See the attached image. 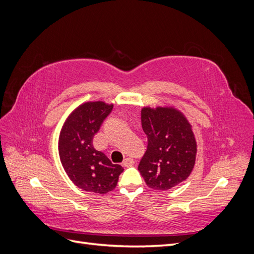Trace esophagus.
<instances>
[{
	"label": "esophagus",
	"mask_w": 254,
	"mask_h": 254,
	"mask_svg": "<svg viewBox=\"0 0 254 254\" xmlns=\"http://www.w3.org/2000/svg\"><path fill=\"white\" fill-rule=\"evenodd\" d=\"M133 163H134V161L131 158H126L124 161H123V166L128 167V166L133 165Z\"/></svg>",
	"instance_id": "34e87169"
}]
</instances>
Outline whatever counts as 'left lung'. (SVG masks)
Masks as SVG:
<instances>
[{
    "mask_svg": "<svg viewBox=\"0 0 254 254\" xmlns=\"http://www.w3.org/2000/svg\"><path fill=\"white\" fill-rule=\"evenodd\" d=\"M141 122L147 149L137 170L149 188L170 190L194 168L197 146L190 125L178 110L161 107L143 108Z\"/></svg>",
    "mask_w": 254,
    "mask_h": 254,
    "instance_id": "left-lung-1",
    "label": "left lung"
}]
</instances>
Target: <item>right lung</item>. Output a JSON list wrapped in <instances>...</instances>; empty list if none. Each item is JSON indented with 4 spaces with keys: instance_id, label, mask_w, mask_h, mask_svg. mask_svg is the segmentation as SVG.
<instances>
[{
    "instance_id": "1",
    "label": "right lung",
    "mask_w": 254,
    "mask_h": 254,
    "mask_svg": "<svg viewBox=\"0 0 254 254\" xmlns=\"http://www.w3.org/2000/svg\"><path fill=\"white\" fill-rule=\"evenodd\" d=\"M112 109V105L103 102L83 104L67 118L60 132L61 163L75 186L83 190L108 193L117 187L124 171L93 146L94 135Z\"/></svg>"
}]
</instances>
